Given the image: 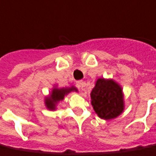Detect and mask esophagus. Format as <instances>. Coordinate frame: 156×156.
<instances>
[{"mask_svg": "<svg viewBox=\"0 0 156 156\" xmlns=\"http://www.w3.org/2000/svg\"><path fill=\"white\" fill-rule=\"evenodd\" d=\"M76 86H77V87H78V88H83V87L85 86V84H84V83L83 81H78V82H77Z\"/></svg>", "mask_w": 156, "mask_h": 156, "instance_id": "34e87169", "label": "esophagus"}]
</instances>
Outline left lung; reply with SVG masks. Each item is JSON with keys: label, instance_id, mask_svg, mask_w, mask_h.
I'll list each match as a JSON object with an SVG mask.
<instances>
[{"label": "left lung", "instance_id": "obj_1", "mask_svg": "<svg viewBox=\"0 0 156 156\" xmlns=\"http://www.w3.org/2000/svg\"><path fill=\"white\" fill-rule=\"evenodd\" d=\"M90 95L93 109L101 119H114L124 110L122 88L112 79L98 78Z\"/></svg>", "mask_w": 156, "mask_h": 156}]
</instances>
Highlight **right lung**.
Masks as SVG:
<instances>
[{"instance_id":"obj_1","label":"right lung","mask_w":156,"mask_h":156,"mask_svg":"<svg viewBox=\"0 0 156 156\" xmlns=\"http://www.w3.org/2000/svg\"><path fill=\"white\" fill-rule=\"evenodd\" d=\"M71 92H78V89L73 86L70 87H62V88H58L57 87H54L52 89L51 93L45 98L44 102H45L46 107L49 110L54 111L56 109V105L58 102L62 101L64 97L68 95Z\"/></svg>"}]
</instances>
